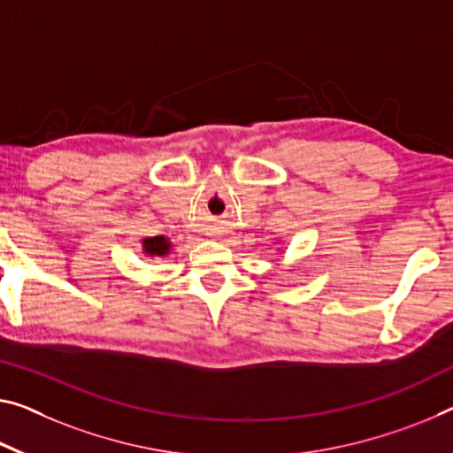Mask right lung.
<instances>
[{
    "mask_svg": "<svg viewBox=\"0 0 453 453\" xmlns=\"http://www.w3.org/2000/svg\"><path fill=\"white\" fill-rule=\"evenodd\" d=\"M142 249H143V255H148V257H151V259H156V257L170 255L172 242L168 241V236H164V234L145 236V239L142 241Z\"/></svg>",
    "mask_w": 453,
    "mask_h": 453,
    "instance_id": "1",
    "label": "right lung"
}]
</instances>
